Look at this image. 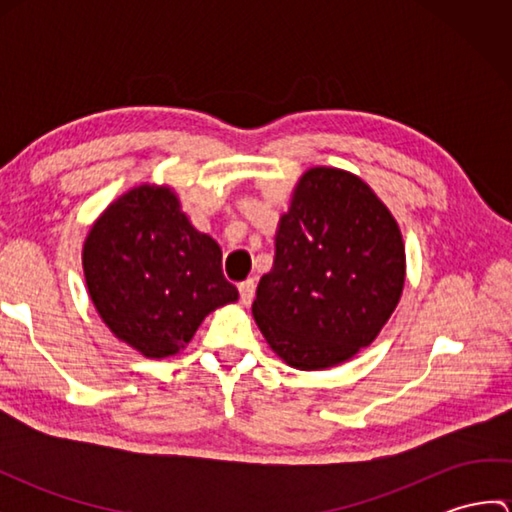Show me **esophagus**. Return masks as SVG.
<instances>
[{
  "instance_id": "34e87169",
  "label": "esophagus",
  "mask_w": 512,
  "mask_h": 512,
  "mask_svg": "<svg viewBox=\"0 0 512 512\" xmlns=\"http://www.w3.org/2000/svg\"><path fill=\"white\" fill-rule=\"evenodd\" d=\"M237 288H239V299H242L244 306H250V301L255 297V279H246Z\"/></svg>"
}]
</instances>
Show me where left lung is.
I'll return each mask as SVG.
<instances>
[{
    "label": "left lung",
    "instance_id": "8db88e82",
    "mask_svg": "<svg viewBox=\"0 0 512 512\" xmlns=\"http://www.w3.org/2000/svg\"><path fill=\"white\" fill-rule=\"evenodd\" d=\"M405 286V244L367 184L334 167L303 173L259 279L253 317L290 367L325 369L372 343Z\"/></svg>",
    "mask_w": 512,
    "mask_h": 512
}]
</instances>
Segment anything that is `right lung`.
<instances>
[{
    "label": "right lung",
    "instance_id": "obj_1",
    "mask_svg": "<svg viewBox=\"0 0 512 512\" xmlns=\"http://www.w3.org/2000/svg\"><path fill=\"white\" fill-rule=\"evenodd\" d=\"M96 312L147 358L178 354L209 312L237 301L222 250L195 231L169 187H140L107 206L83 244Z\"/></svg>",
    "mask_w": 512,
    "mask_h": 512
}]
</instances>
